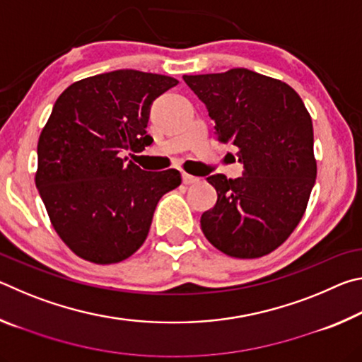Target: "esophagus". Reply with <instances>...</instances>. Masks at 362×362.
Segmentation results:
<instances>
[{
    "label": "esophagus",
    "mask_w": 362,
    "mask_h": 362,
    "mask_svg": "<svg viewBox=\"0 0 362 362\" xmlns=\"http://www.w3.org/2000/svg\"><path fill=\"white\" fill-rule=\"evenodd\" d=\"M182 180H183V183H185V185H194V183L199 182L198 177L189 175V174H182Z\"/></svg>",
    "instance_id": "obj_1"
}]
</instances>
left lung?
<instances>
[{"label":"left lung","instance_id":"1","mask_svg":"<svg viewBox=\"0 0 362 362\" xmlns=\"http://www.w3.org/2000/svg\"><path fill=\"white\" fill-rule=\"evenodd\" d=\"M216 121L222 144L238 146L243 177H207L217 203L201 230L223 254L255 259L296 230L316 179L313 122L289 84L247 69L183 75Z\"/></svg>","mask_w":362,"mask_h":362}]
</instances>
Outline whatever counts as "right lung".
Wrapping results in <instances>:
<instances>
[{
	"label": "right lung",
	"instance_id": "1",
	"mask_svg": "<svg viewBox=\"0 0 362 362\" xmlns=\"http://www.w3.org/2000/svg\"><path fill=\"white\" fill-rule=\"evenodd\" d=\"M177 84L115 70L73 83L54 103L35 180L57 235L81 259L107 265L131 257L146 240L158 201L180 185L179 170L146 173L124 156L153 144L151 103Z\"/></svg>",
	"mask_w": 362,
	"mask_h": 362
}]
</instances>
